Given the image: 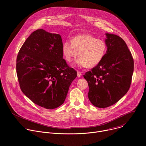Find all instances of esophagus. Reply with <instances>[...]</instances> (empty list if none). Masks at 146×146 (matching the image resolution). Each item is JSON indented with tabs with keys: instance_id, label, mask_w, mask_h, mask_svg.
Returning a JSON list of instances; mask_svg holds the SVG:
<instances>
[{
	"instance_id": "obj_1",
	"label": "esophagus",
	"mask_w": 146,
	"mask_h": 146,
	"mask_svg": "<svg viewBox=\"0 0 146 146\" xmlns=\"http://www.w3.org/2000/svg\"><path fill=\"white\" fill-rule=\"evenodd\" d=\"M77 77H80L81 76V75H82L81 73L80 72H79V71H77Z\"/></svg>"
}]
</instances>
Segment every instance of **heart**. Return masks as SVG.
I'll return each mask as SVG.
<instances>
[{
  "instance_id": "obj_1",
  "label": "heart",
  "mask_w": 146,
  "mask_h": 146,
  "mask_svg": "<svg viewBox=\"0 0 146 146\" xmlns=\"http://www.w3.org/2000/svg\"><path fill=\"white\" fill-rule=\"evenodd\" d=\"M106 50L105 41L88 34L74 36L71 41H65L62 46V53L68 62H72L78 54L74 65L81 68L98 65L105 56Z\"/></svg>"
}]
</instances>
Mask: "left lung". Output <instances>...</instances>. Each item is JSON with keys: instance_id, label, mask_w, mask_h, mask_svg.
Instances as JSON below:
<instances>
[{"instance_id": "1", "label": "left lung", "mask_w": 146, "mask_h": 146, "mask_svg": "<svg viewBox=\"0 0 146 146\" xmlns=\"http://www.w3.org/2000/svg\"><path fill=\"white\" fill-rule=\"evenodd\" d=\"M106 53L100 63L84 75L89 86L88 99L99 108L110 106L128 91L134 62L127 44L119 36L106 33Z\"/></svg>"}]
</instances>
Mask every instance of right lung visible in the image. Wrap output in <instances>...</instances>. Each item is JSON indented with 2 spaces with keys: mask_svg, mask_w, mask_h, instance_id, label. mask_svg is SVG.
Returning a JSON list of instances; mask_svg holds the SVG:
<instances>
[{
  "mask_svg": "<svg viewBox=\"0 0 146 146\" xmlns=\"http://www.w3.org/2000/svg\"><path fill=\"white\" fill-rule=\"evenodd\" d=\"M60 35L40 29L34 31L20 48L16 70L22 92L47 109L64 103L77 72L63 58Z\"/></svg>",
  "mask_w": 146,
  "mask_h": 146,
  "instance_id": "add662e5",
  "label": "right lung"
}]
</instances>
